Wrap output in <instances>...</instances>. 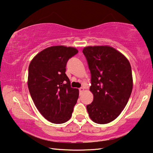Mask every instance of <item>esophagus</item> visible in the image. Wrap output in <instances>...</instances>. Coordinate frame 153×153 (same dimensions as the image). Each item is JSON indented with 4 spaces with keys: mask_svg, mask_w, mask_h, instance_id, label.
Masks as SVG:
<instances>
[{
    "mask_svg": "<svg viewBox=\"0 0 153 153\" xmlns=\"http://www.w3.org/2000/svg\"><path fill=\"white\" fill-rule=\"evenodd\" d=\"M84 90H85V89H84L83 87H81V88H80V89H79V92H80V93L83 92Z\"/></svg>",
    "mask_w": 153,
    "mask_h": 153,
    "instance_id": "1",
    "label": "esophagus"
}]
</instances>
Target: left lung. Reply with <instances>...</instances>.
<instances>
[{
  "label": "left lung",
  "instance_id": "1",
  "mask_svg": "<svg viewBox=\"0 0 153 153\" xmlns=\"http://www.w3.org/2000/svg\"><path fill=\"white\" fill-rule=\"evenodd\" d=\"M91 76L93 102L87 105L90 118L100 124L118 117L126 105L133 87L132 68L125 56L108 45L85 47Z\"/></svg>",
  "mask_w": 153,
  "mask_h": 153
}]
</instances>
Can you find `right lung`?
<instances>
[{"label":"right lung","instance_id":"obj_1","mask_svg":"<svg viewBox=\"0 0 153 153\" xmlns=\"http://www.w3.org/2000/svg\"><path fill=\"white\" fill-rule=\"evenodd\" d=\"M79 52L72 47L47 48L35 56L28 70V88L35 105L43 116L54 124L70 120L79 98V89L71 86L66 66Z\"/></svg>","mask_w":153,"mask_h":153}]
</instances>
